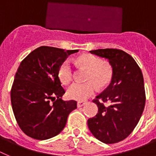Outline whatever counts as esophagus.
Instances as JSON below:
<instances>
[{
	"instance_id": "34e87169",
	"label": "esophagus",
	"mask_w": 156,
	"mask_h": 156,
	"mask_svg": "<svg viewBox=\"0 0 156 156\" xmlns=\"http://www.w3.org/2000/svg\"><path fill=\"white\" fill-rule=\"evenodd\" d=\"M85 104V102H83V101H78V102H77V106H78V107H81V106H83Z\"/></svg>"
}]
</instances>
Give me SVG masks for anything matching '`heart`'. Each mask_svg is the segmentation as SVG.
Returning <instances> with one entry per match:
<instances>
[{
    "label": "heart",
    "instance_id": "b5f03b06",
    "mask_svg": "<svg viewBox=\"0 0 156 156\" xmlns=\"http://www.w3.org/2000/svg\"><path fill=\"white\" fill-rule=\"evenodd\" d=\"M78 64L83 66L88 72L86 80L88 81L81 83L75 82L68 89V97L75 100H85L97 91L98 87L105 86L109 82L112 77V70L108 64H102L99 57L92 54H84L78 58ZM58 76L64 84H68L74 78V70L69 60L64 61L58 69Z\"/></svg>",
    "mask_w": 156,
    "mask_h": 156
}]
</instances>
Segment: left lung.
<instances>
[{
	"label": "left lung",
	"instance_id": "left-lung-1",
	"mask_svg": "<svg viewBox=\"0 0 156 156\" xmlns=\"http://www.w3.org/2000/svg\"><path fill=\"white\" fill-rule=\"evenodd\" d=\"M90 53L107 59L113 72L109 86L93 100L98 113L88 119V127L98 140L114 144L132 132L144 111L142 72L134 58L121 50L99 49ZM104 102L109 105L105 106Z\"/></svg>",
	"mask_w": 156,
	"mask_h": 156
}]
</instances>
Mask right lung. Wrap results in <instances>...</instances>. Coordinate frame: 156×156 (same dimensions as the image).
Wrapping results in <instances>:
<instances>
[{"mask_svg": "<svg viewBox=\"0 0 156 156\" xmlns=\"http://www.w3.org/2000/svg\"><path fill=\"white\" fill-rule=\"evenodd\" d=\"M78 50H64L43 46L21 62L11 90L16 121L26 135L47 140L61 132L77 108L75 100L64 101L65 90L58 76L61 64Z\"/></svg>", "mask_w": 156, "mask_h": 156, "instance_id": "1", "label": "right lung"}]
</instances>
